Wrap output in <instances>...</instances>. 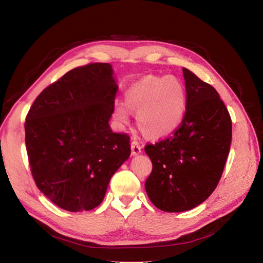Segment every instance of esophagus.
Instances as JSON below:
<instances>
[{
	"mask_svg": "<svg viewBox=\"0 0 263 263\" xmlns=\"http://www.w3.org/2000/svg\"><path fill=\"white\" fill-rule=\"evenodd\" d=\"M140 153H141V146L139 145V142H137L136 140H133L132 141V155L136 156Z\"/></svg>",
	"mask_w": 263,
	"mask_h": 263,
	"instance_id": "34e87169",
	"label": "esophagus"
}]
</instances>
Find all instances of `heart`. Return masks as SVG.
<instances>
[{"label":"heart","mask_w":263,"mask_h":263,"mask_svg":"<svg viewBox=\"0 0 263 263\" xmlns=\"http://www.w3.org/2000/svg\"><path fill=\"white\" fill-rule=\"evenodd\" d=\"M125 104L136 114L139 129L146 136L163 138L176 130L184 117V85L174 77L147 76L127 90ZM114 117L125 124L128 121V110L117 103Z\"/></svg>","instance_id":"obj_1"}]
</instances>
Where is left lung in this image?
Segmentation results:
<instances>
[{
    "instance_id": "1",
    "label": "left lung",
    "mask_w": 263,
    "mask_h": 263,
    "mask_svg": "<svg viewBox=\"0 0 263 263\" xmlns=\"http://www.w3.org/2000/svg\"><path fill=\"white\" fill-rule=\"evenodd\" d=\"M186 107L172 135L145 146L153 171L145 183L149 200L164 212H184L216 189L232 142V118L214 87L183 68Z\"/></svg>"
}]
</instances>
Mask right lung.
Masks as SVG:
<instances>
[{"label":"right lung","instance_id":"right-lung-1","mask_svg":"<svg viewBox=\"0 0 263 263\" xmlns=\"http://www.w3.org/2000/svg\"><path fill=\"white\" fill-rule=\"evenodd\" d=\"M112 74V66L103 62L70 70L38 95L26 115L31 176L62 210L99 206L130 155V137L108 125L118 90Z\"/></svg>","mask_w":263,"mask_h":263}]
</instances>
